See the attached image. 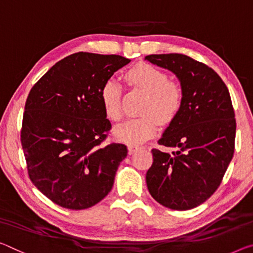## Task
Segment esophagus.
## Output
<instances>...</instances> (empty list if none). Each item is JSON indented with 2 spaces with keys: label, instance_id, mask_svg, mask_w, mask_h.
Masks as SVG:
<instances>
[{
  "label": "esophagus",
  "instance_id": "34e87169",
  "mask_svg": "<svg viewBox=\"0 0 253 253\" xmlns=\"http://www.w3.org/2000/svg\"><path fill=\"white\" fill-rule=\"evenodd\" d=\"M141 146H138V145H135V144H129V145H128V153L129 154H134L135 152H137L138 150H141Z\"/></svg>",
  "mask_w": 253,
  "mask_h": 253
}]
</instances>
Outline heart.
I'll list each match as a JSON object with an SVG mask.
<instances>
[{
    "label": "heart",
    "mask_w": 253,
    "mask_h": 253,
    "mask_svg": "<svg viewBox=\"0 0 253 253\" xmlns=\"http://www.w3.org/2000/svg\"><path fill=\"white\" fill-rule=\"evenodd\" d=\"M127 82L147 94V100L142 109L141 118L128 119L115 128V136L120 142L141 144L156 134L158 120L169 124L175 118L182 106V91L175 83L169 82L164 72L153 65L141 63L126 73ZM122 87L115 80H108L100 91L102 108L111 120H119Z\"/></svg>",
    "instance_id": "b5f03b06"
}]
</instances>
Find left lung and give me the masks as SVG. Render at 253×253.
I'll list each match as a JSON object with an SVG mask.
<instances>
[{
	"mask_svg": "<svg viewBox=\"0 0 253 253\" xmlns=\"http://www.w3.org/2000/svg\"><path fill=\"white\" fill-rule=\"evenodd\" d=\"M145 61L177 76L183 95L181 109L159 139L177 151L152 150L147 189L163 206L191 210L214 194L233 158L236 123L230 92L213 69L189 56L148 55Z\"/></svg>",
	"mask_w": 253,
	"mask_h": 253,
	"instance_id": "left-lung-1",
	"label": "left lung"
}]
</instances>
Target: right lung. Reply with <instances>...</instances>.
Returning <instances> with one entry per match:
<instances>
[{
  "label": "right lung",
  "instance_id": "obj_1",
  "mask_svg": "<svg viewBox=\"0 0 253 253\" xmlns=\"http://www.w3.org/2000/svg\"><path fill=\"white\" fill-rule=\"evenodd\" d=\"M130 59L72 54L51 66L28 95L21 144L31 181L57 205L85 210L114 186L124 144L102 145L111 124L103 111V83Z\"/></svg>",
  "mask_w": 253,
  "mask_h": 253
}]
</instances>
